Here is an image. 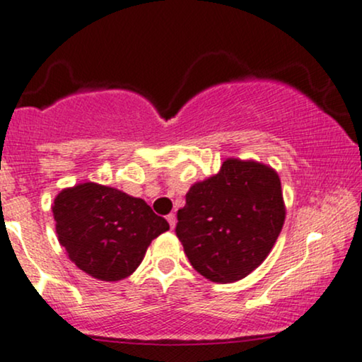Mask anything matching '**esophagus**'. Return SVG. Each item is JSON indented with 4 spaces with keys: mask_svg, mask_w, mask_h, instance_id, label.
Instances as JSON below:
<instances>
[{
    "mask_svg": "<svg viewBox=\"0 0 362 362\" xmlns=\"http://www.w3.org/2000/svg\"><path fill=\"white\" fill-rule=\"evenodd\" d=\"M167 221H168V224H170V228H175V224H177V217H175V214H168L167 216Z\"/></svg>",
    "mask_w": 362,
    "mask_h": 362,
    "instance_id": "esophagus-1",
    "label": "esophagus"
}]
</instances>
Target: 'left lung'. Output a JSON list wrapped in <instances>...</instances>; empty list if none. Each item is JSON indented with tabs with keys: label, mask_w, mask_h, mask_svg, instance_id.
Wrapping results in <instances>:
<instances>
[{
	"label": "left lung",
	"mask_w": 362,
	"mask_h": 362,
	"mask_svg": "<svg viewBox=\"0 0 362 362\" xmlns=\"http://www.w3.org/2000/svg\"><path fill=\"white\" fill-rule=\"evenodd\" d=\"M177 221V238L200 275L216 283L241 280L280 236V178L267 165L226 160L219 173L190 187Z\"/></svg>",
	"instance_id": "8db88e82"
}]
</instances>
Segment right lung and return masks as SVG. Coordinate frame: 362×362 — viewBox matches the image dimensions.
Masks as SVG:
<instances>
[{
    "label": "right lung",
    "mask_w": 362,
    "mask_h": 362,
    "mask_svg": "<svg viewBox=\"0 0 362 362\" xmlns=\"http://www.w3.org/2000/svg\"><path fill=\"white\" fill-rule=\"evenodd\" d=\"M52 212L69 258L103 281L132 275L150 243L170 228L143 199L93 182L62 190Z\"/></svg>",
    "instance_id": "add662e5"
}]
</instances>
